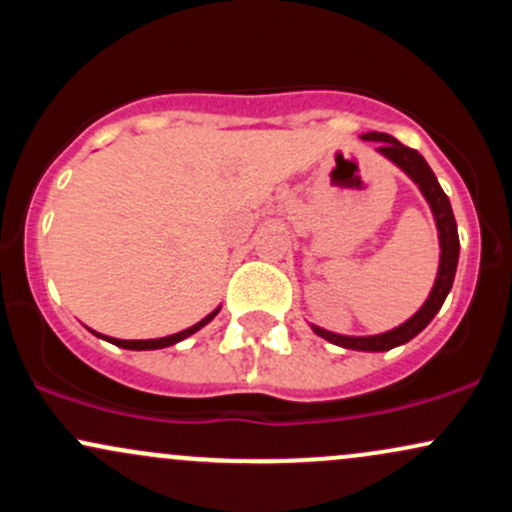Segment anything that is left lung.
Returning a JSON list of instances; mask_svg holds the SVG:
<instances>
[{"label": "left lung", "instance_id": "1", "mask_svg": "<svg viewBox=\"0 0 512 512\" xmlns=\"http://www.w3.org/2000/svg\"><path fill=\"white\" fill-rule=\"evenodd\" d=\"M366 142H378V151L385 158H390L395 166H399L404 173L409 175L411 180L419 185V190L424 192L426 202L431 204L433 216H436V226H438V238H440V264H438V276L436 284H433L431 296L426 298V303L421 305L419 313L411 315L404 325L395 327V330L385 332V334H375V337H344V334H334L322 330V327H315V334H320L322 339L327 342L344 346V349H354V351H387L395 349L399 344H407L409 339H414L428 322L436 317L440 310V305L445 303L448 293L452 289V281H455V272H457V257H460V238H457V223L455 216H452V207L450 199L443 192V187L438 185V178L433 175L431 166L426 163V158L419 154L416 149H409L402 142H397L395 137L383 132H368L363 134Z\"/></svg>", "mask_w": 512, "mask_h": 512}]
</instances>
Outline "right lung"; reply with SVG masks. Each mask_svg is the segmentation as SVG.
I'll list each match as a JSON object with an SVG mask.
<instances>
[{
	"label": "right lung",
	"instance_id": "add662e5",
	"mask_svg": "<svg viewBox=\"0 0 512 512\" xmlns=\"http://www.w3.org/2000/svg\"><path fill=\"white\" fill-rule=\"evenodd\" d=\"M216 313H219V308H216L214 313H209L207 317H204V320H199L197 325L187 327V330H182V332H178V334H170V337H161V339H139V342H129V339H113V337H103V339H108V342H110V344H115V346H122V349H134V351L166 349V346L178 344V342H182V339L190 337V334H195L197 330H202V327L207 325V322L214 320ZM98 337H101V334H98Z\"/></svg>",
	"mask_w": 512,
	"mask_h": 512
}]
</instances>
